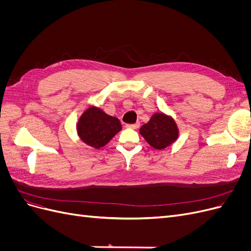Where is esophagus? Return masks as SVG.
I'll list each match as a JSON object with an SVG mask.
<instances>
[{
	"mask_svg": "<svg viewBox=\"0 0 251 251\" xmlns=\"http://www.w3.org/2000/svg\"><path fill=\"white\" fill-rule=\"evenodd\" d=\"M139 124L137 123V124H133V125H126V127H130V128H134V130H135V128H138L139 127Z\"/></svg>",
	"mask_w": 251,
	"mask_h": 251,
	"instance_id": "esophagus-1",
	"label": "esophagus"
}]
</instances>
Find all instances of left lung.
I'll return each instance as SVG.
<instances>
[{
    "instance_id": "left-lung-1",
    "label": "left lung",
    "mask_w": 251,
    "mask_h": 251,
    "mask_svg": "<svg viewBox=\"0 0 251 251\" xmlns=\"http://www.w3.org/2000/svg\"><path fill=\"white\" fill-rule=\"evenodd\" d=\"M140 134L151 147L163 150L177 139L178 128L172 117L156 113L148 124L140 127Z\"/></svg>"
}]
</instances>
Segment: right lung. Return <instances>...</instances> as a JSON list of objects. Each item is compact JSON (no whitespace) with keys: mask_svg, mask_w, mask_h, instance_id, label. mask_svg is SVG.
Returning a JSON list of instances; mask_svg holds the SVG:
<instances>
[{"mask_svg":"<svg viewBox=\"0 0 251 251\" xmlns=\"http://www.w3.org/2000/svg\"><path fill=\"white\" fill-rule=\"evenodd\" d=\"M120 130L119 119L94 107L83 113L77 124L80 139L95 149L105 146Z\"/></svg>","mask_w":251,"mask_h":251,"instance_id":"obj_1","label":"right lung"}]
</instances>
